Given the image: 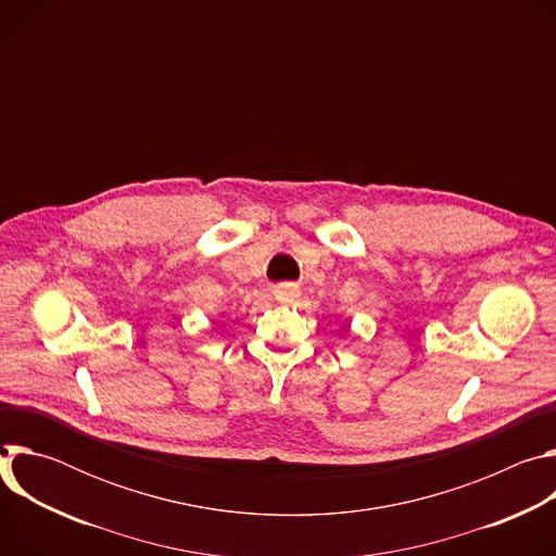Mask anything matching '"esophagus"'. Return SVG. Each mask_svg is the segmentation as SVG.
I'll return each instance as SVG.
<instances>
[{"label": "esophagus", "mask_w": 556, "mask_h": 556, "mask_svg": "<svg viewBox=\"0 0 556 556\" xmlns=\"http://www.w3.org/2000/svg\"><path fill=\"white\" fill-rule=\"evenodd\" d=\"M299 286L296 283H281L275 288V299L281 303H292L299 296Z\"/></svg>", "instance_id": "obj_1"}]
</instances>
